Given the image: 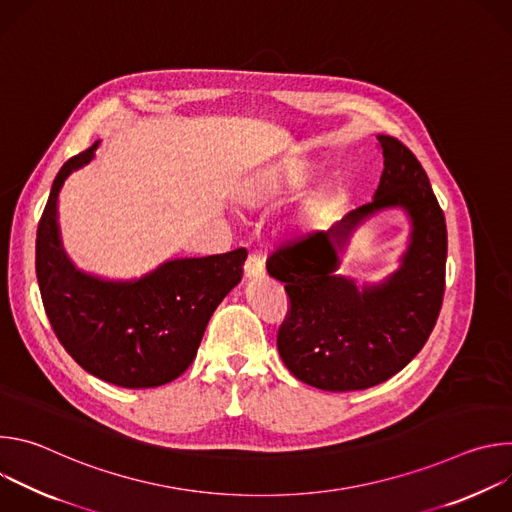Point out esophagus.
Wrapping results in <instances>:
<instances>
[{
	"label": "esophagus",
	"instance_id": "34e87169",
	"mask_svg": "<svg viewBox=\"0 0 512 512\" xmlns=\"http://www.w3.org/2000/svg\"><path fill=\"white\" fill-rule=\"evenodd\" d=\"M263 273H265L263 257H261V255H255V253H251V255L247 257V263H245V277L255 279V277H261Z\"/></svg>",
	"mask_w": 512,
	"mask_h": 512
}]
</instances>
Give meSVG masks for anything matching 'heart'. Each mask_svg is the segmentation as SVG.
Wrapping results in <instances>:
<instances>
[{
	"mask_svg": "<svg viewBox=\"0 0 512 512\" xmlns=\"http://www.w3.org/2000/svg\"><path fill=\"white\" fill-rule=\"evenodd\" d=\"M306 176V168L302 162H291L275 170H265L253 176L245 184V198L253 204L269 202L285 192H291L302 186ZM322 210V200H312L306 210V223H314Z\"/></svg>",
	"mask_w": 512,
	"mask_h": 512,
	"instance_id": "1",
	"label": "heart"
}]
</instances>
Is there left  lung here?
I'll list each match as a JSON object with an SVG mask.
<instances>
[{
    "instance_id": "1",
    "label": "left lung",
    "mask_w": 512,
    "mask_h": 512,
    "mask_svg": "<svg viewBox=\"0 0 512 512\" xmlns=\"http://www.w3.org/2000/svg\"><path fill=\"white\" fill-rule=\"evenodd\" d=\"M385 168L369 204L326 231L287 241L267 257V273L291 302L277 334L289 373L322 391H360L405 369L427 342L446 287L448 231L429 178L409 148L377 135ZM401 207L412 231L400 267L379 284L340 276L339 255L371 215Z\"/></svg>"
}]
</instances>
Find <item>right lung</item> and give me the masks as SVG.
Segmentation results:
<instances>
[{"instance_id": "obj_1", "label": "right lung", "mask_w": 512, "mask_h": 512, "mask_svg": "<svg viewBox=\"0 0 512 512\" xmlns=\"http://www.w3.org/2000/svg\"><path fill=\"white\" fill-rule=\"evenodd\" d=\"M99 143L52 182L36 235L40 296L56 338L89 375L125 389L160 387L192 364L212 312L243 277L247 251L168 259L137 279L79 269L62 247L58 194Z\"/></svg>"}]
</instances>
